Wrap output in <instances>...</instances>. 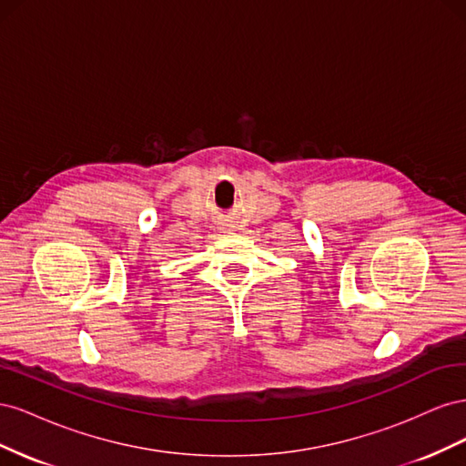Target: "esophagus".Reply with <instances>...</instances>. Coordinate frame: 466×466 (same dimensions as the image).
<instances>
[{
  "label": "esophagus",
  "mask_w": 466,
  "mask_h": 466,
  "mask_svg": "<svg viewBox=\"0 0 466 466\" xmlns=\"http://www.w3.org/2000/svg\"><path fill=\"white\" fill-rule=\"evenodd\" d=\"M219 228H221V229H228V228H229V223H225V221H221V223H219Z\"/></svg>",
  "instance_id": "34e87169"
}]
</instances>
